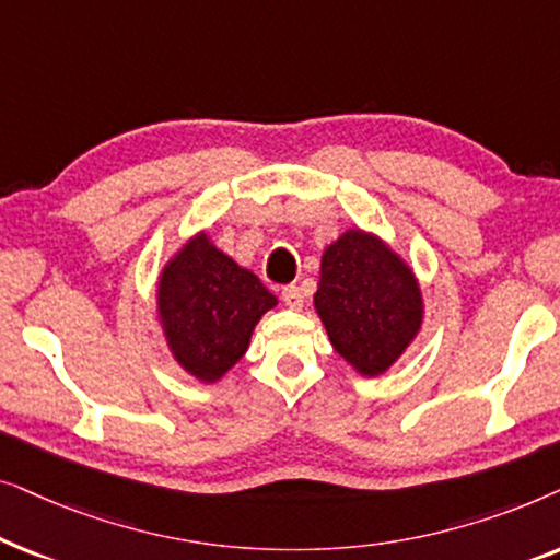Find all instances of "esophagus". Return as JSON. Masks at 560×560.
Listing matches in <instances>:
<instances>
[{
    "label": "esophagus",
    "mask_w": 560,
    "mask_h": 560,
    "mask_svg": "<svg viewBox=\"0 0 560 560\" xmlns=\"http://www.w3.org/2000/svg\"><path fill=\"white\" fill-rule=\"evenodd\" d=\"M280 298H282V303L288 305V308H293V311H301V308H303V293H301V288L285 285V288H282Z\"/></svg>",
    "instance_id": "esophagus-1"
}]
</instances>
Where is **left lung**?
I'll return each instance as SVG.
<instances>
[{
  "label": "left lung",
  "mask_w": 560,
  "mask_h": 560,
  "mask_svg": "<svg viewBox=\"0 0 560 560\" xmlns=\"http://www.w3.org/2000/svg\"><path fill=\"white\" fill-rule=\"evenodd\" d=\"M328 341L362 377H380L418 339L423 290L408 259L380 234L351 226L326 244L313 293Z\"/></svg>",
  "instance_id": "8db88e82"
}]
</instances>
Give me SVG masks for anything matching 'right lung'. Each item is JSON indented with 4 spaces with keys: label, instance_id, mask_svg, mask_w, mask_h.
<instances>
[{
    "label": "right lung",
    "instance_id": "add662e5",
    "mask_svg": "<svg viewBox=\"0 0 560 560\" xmlns=\"http://www.w3.org/2000/svg\"><path fill=\"white\" fill-rule=\"evenodd\" d=\"M278 305L247 267L201 229L158 275L155 308L175 362L203 385H217L247 354L259 318Z\"/></svg>",
    "mask_w": 560,
    "mask_h": 560
}]
</instances>
